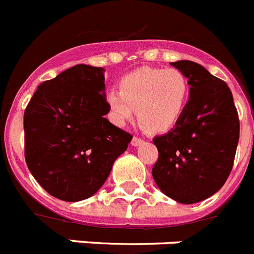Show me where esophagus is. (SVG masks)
<instances>
[{"label": "esophagus", "instance_id": "1", "mask_svg": "<svg viewBox=\"0 0 254 254\" xmlns=\"http://www.w3.org/2000/svg\"><path fill=\"white\" fill-rule=\"evenodd\" d=\"M142 143H143V140L138 137H133L131 141L132 146H140V145H142Z\"/></svg>", "mask_w": 254, "mask_h": 254}]
</instances>
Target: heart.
<instances>
[{"label":"heart","instance_id":"b5f03b06","mask_svg":"<svg viewBox=\"0 0 254 254\" xmlns=\"http://www.w3.org/2000/svg\"><path fill=\"white\" fill-rule=\"evenodd\" d=\"M190 93V80L181 69L140 67L121 78L120 91L108 93L107 104L118 126L129 122L136 109L142 127L165 132L183 116Z\"/></svg>","mask_w":254,"mask_h":254}]
</instances>
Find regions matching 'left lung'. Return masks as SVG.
Wrapping results in <instances>:
<instances>
[{"instance_id":"8db88e82","label":"left lung","mask_w":254,"mask_h":254,"mask_svg":"<svg viewBox=\"0 0 254 254\" xmlns=\"http://www.w3.org/2000/svg\"><path fill=\"white\" fill-rule=\"evenodd\" d=\"M170 64L190 80V99L172 131L152 140L159 151L152 177L165 196L190 205L216 193L228 179L239 141V118L226 82L192 61Z\"/></svg>"}]
</instances>
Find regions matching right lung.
Masks as SVG:
<instances>
[{
	"label": "right lung",
	"mask_w": 254,
	"mask_h": 254,
	"mask_svg": "<svg viewBox=\"0 0 254 254\" xmlns=\"http://www.w3.org/2000/svg\"><path fill=\"white\" fill-rule=\"evenodd\" d=\"M104 80L103 67L76 64L40 84L24 113L26 165L62 201L95 194L132 140L104 117Z\"/></svg>",
	"instance_id": "right-lung-1"
}]
</instances>
